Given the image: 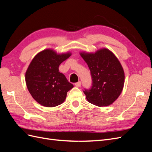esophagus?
<instances>
[{
    "label": "esophagus",
    "mask_w": 152,
    "mask_h": 152,
    "mask_svg": "<svg viewBox=\"0 0 152 152\" xmlns=\"http://www.w3.org/2000/svg\"><path fill=\"white\" fill-rule=\"evenodd\" d=\"M75 86H76V87H80L81 86V82H77V83H75Z\"/></svg>",
    "instance_id": "1"
}]
</instances>
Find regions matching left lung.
<instances>
[{"instance_id":"obj_1","label":"left lung","mask_w":152,"mask_h":152,"mask_svg":"<svg viewBox=\"0 0 152 152\" xmlns=\"http://www.w3.org/2000/svg\"><path fill=\"white\" fill-rule=\"evenodd\" d=\"M91 71L93 86L84 91L86 99L98 107L112 104L124 88L125 73L121 63L111 50L102 48L95 53H80Z\"/></svg>"}]
</instances>
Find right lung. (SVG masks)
<instances>
[{
  "instance_id": "right-lung-1",
  "label": "right lung",
  "mask_w": 152,
  "mask_h": 152,
  "mask_svg": "<svg viewBox=\"0 0 152 152\" xmlns=\"http://www.w3.org/2000/svg\"><path fill=\"white\" fill-rule=\"evenodd\" d=\"M71 55L70 52L59 54L46 49L30 62L25 73L26 84L32 98L40 104L54 107L65 102L67 92L73 86L59 72V66Z\"/></svg>"
}]
</instances>
